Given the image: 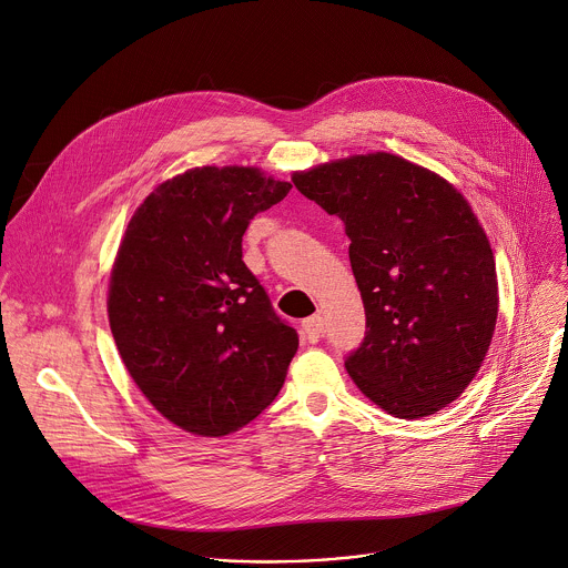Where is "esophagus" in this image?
Segmentation results:
<instances>
[{
	"label": "esophagus",
	"mask_w": 568,
	"mask_h": 568,
	"mask_svg": "<svg viewBox=\"0 0 568 568\" xmlns=\"http://www.w3.org/2000/svg\"><path fill=\"white\" fill-rule=\"evenodd\" d=\"M302 331H304V337L308 339V343H317V339L322 337L324 333V320L322 315H311L302 322Z\"/></svg>",
	"instance_id": "esophagus-1"
}]
</instances>
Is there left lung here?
Instances as JSON below:
<instances>
[{
	"label": "left lung",
	"instance_id": "left-lung-1",
	"mask_svg": "<svg viewBox=\"0 0 568 568\" xmlns=\"http://www.w3.org/2000/svg\"><path fill=\"white\" fill-rule=\"evenodd\" d=\"M293 183L352 240L367 333L345 367L358 389L407 420L457 400L499 311L493 248L464 194L387 152L295 172Z\"/></svg>",
	"mask_w": 568,
	"mask_h": 568
}]
</instances>
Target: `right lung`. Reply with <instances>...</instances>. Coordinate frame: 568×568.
I'll return each instance as SVG.
<instances>
[{"mask_svg": "<svg viewBox=\"0 0 568 568\" xmlns=\"http://www.w3.org/2000/svg\"><path fill=\"white\" fill-rule=\"evenodd\" d=\"M293 185L257 168L187 170L134 212L111 268L106 313L145 398L196 436H225L280 394L297 331L242 260L257 212Z\"/></svg>", "mask_w": 568, "mask_h": 568, "instance_id": "1", "label": "right lung"}]
</instances>
